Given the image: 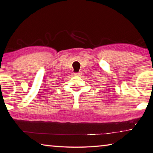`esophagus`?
Wrapping results in <instances>:
<instances>
[{"label":"esophagus","mask_w":153,"mask_h":153,"mask_svg":"<svg viewBox=\"0 0 153 153\" xmlns=\"http://www.w3.org/2000/svg\"><path fill=\"white\" fill-rule=\"evenodd\" d=\"M82 71H79V72H76V73H74L75 76H81L82 75Z\"/></svg>","instance_id":"esophagus-1"}]
</instances>
